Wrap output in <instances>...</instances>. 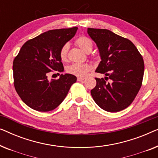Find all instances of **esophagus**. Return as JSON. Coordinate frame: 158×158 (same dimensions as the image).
<instances>
[{
  "mask_svg": "<svg viewBox=\"0 0 158 158\" xmlns=\"http://www.w3.org/2000/svg\"><path fill=\"white\" fill-rule=\"evenodd\" d=\"M84 79H85V77H77V81H83V80H84Z\"/></svg>",
  "mask_w": 158,
  "mask_h": 158,
  "instance_id": "34e87169",
  "label": "esophagus"
}]
</instances>
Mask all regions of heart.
Segmentation results:
<instances>
[{"label":"heart","mask_w":158,"mask_h":158,"mask_svg":"<svg viewBox=\"0 0 158 158\" xmlns=\"http://www.w3.org/2000/svg\"><path fill=\"white\" fill-rule=\"evenodd\" d=\"M75 43L81 49L87 52L89 49H92L93 44L90 39L86 36H80L75 40ZM69 45L64 44L61 47L60 51V57L62 61H66L68 59V52ZM91 66L88 63H80V62H74L67 67L66 70L71 75H74L77 77H84L91 70Z\"/></svg>","instance_id":"1"}]
</instances>
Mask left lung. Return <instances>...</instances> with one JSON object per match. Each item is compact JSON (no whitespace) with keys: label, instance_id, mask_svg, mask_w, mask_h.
<instances>
[{"label":"left lung","instance_id":"left-lung-1","mask_svg":"<svg viewBox=\"0 0 158 158\" xmlns=\"http://www.w3.org/2000/svg\"><path fill=\"white\" fill-rule=\"evenodd\" d=\"M88 34L96 42L101 59L96 72L106 75L95 78L96 85L90 90L91 96L105 111H122L133 102L141 88L143 58L130 40L109 30L88 28Z\"/></svg>","mask_w":158,"mask_h":158}]
</instances>
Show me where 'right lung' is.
Returning a JSON list of instances; mask_svg holds the SVG:
<instances>
[{
  "label": "right lung",
  "instance_id": "obj_1",
  "mask_svg": "<svg viewBox=\"0 0 158 158\" xmlns=\"http://www.w3.org/2000/svg\"><path fill=\"white\" fill-rule=\"evenodd\" d=\"M77 30V27H73L44 32L25 42L14 58L15 89L32 109L45 112L56 109L76 82L77 77L71 74H62L59 79L51 81L47 76L52 71H64L60 49L75 36Z\"/></svg>",
  "mask_w": 158,
  "mask_h": 158
}]
</instances>
